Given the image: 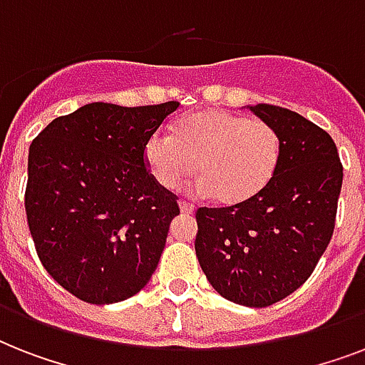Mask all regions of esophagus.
<instances>
[{"mask_svg": "<svg viewBox=\"0 0 365 365\" xmlns=\"http://www.w3.org/2000/svg\"><path fill=\"white\" fill-rule=\"evenodd\" d=\"M180 210H182L183 214H193L195 206L191 205V202H187V200H180Z\"/></svg>", "mask_w": 365, "mask_h": 365, "instance_id": "obj_1", "label": "esophagus"}]
</instances>
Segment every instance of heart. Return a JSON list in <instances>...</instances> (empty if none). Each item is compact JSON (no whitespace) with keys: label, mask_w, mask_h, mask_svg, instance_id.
<instances>
[{"label":"heart","mask_w":365,"mask_h":365,"mask_svg":"<svg viewBox=\"0 0 365 365\" xmlns=\"http://www.w3.org/2000/svg\"><path fill=\"white\" fill-rule=\"evenodd\" d=\"M282 157V138L269 121L225 110H199L172 126V136L155 134L143 159L160 187L176 189L199 166L200 193L216 202H248L271 183Z\"/></svg>","instance_id":"heart-1"}]
</instances>
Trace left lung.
<instances>
[{
    "mask_svg": "<svg viewBox=\"0 0 365 365\" xmlns=\"http://www.w3.org/2000/svg\"><path fill=\"white\" fill-rule=\"evenodd\" d=\"M250 110L282 138L278 170L248 202L195 212V252L217 294L259 309L305 284L328 248L343 165L328 132L299 113L271 104Z\"/></svg>",
    "mask_w": 365,
    "mask_h": 365,
    "instance_id": "obj_1",
    "label": "left lung"
}]
</instances>
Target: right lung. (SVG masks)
<instances>
[{"label":"right lung","instance_id":"add662e5","mask_svg":"<svg viewBox=\"0 0 365 365\" xmlns=\"http://www.w3.org/2000/svg\"><path fill=\"white\" fill-rule=\"evenodd\" d=\"M180 102H94L56 117L30 145L24 208L43 267L79 299L108 305L149 282L178 197L151 176L143 148Z\"/></svg>","mask_w":365,"mask_h":365}]
</instances>
